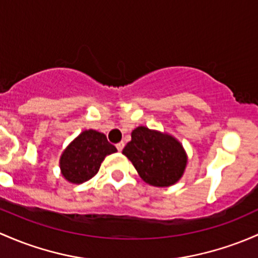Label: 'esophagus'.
I'll return each mask as SVG.
<instances>
[{
	"instance_id": "esophagus-1",
	"label": "esophagus",
	"mask_w": 258,
	"mask_h": 258,
	"mask_svg": "<svg viewBox=\"0 0 258 258\" xmlns=\"http://www.w3.org/2000/svg\"><path fill=\"white\" fill-rule=\"evenodd\" d=\"M123 147H124V143L123 142H118L117 145H116V148H117L118 152H121L122 150H123Z\"/></svg>"
}]
</instances>
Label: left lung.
<instances>
[{
	"label": "left lung",
	"mask_w": 258,
	"mask_h": 258,
	"mask_svg": "<svg viewBox=\"0 0 258 258\" xmlns=\"http://www.w3.org/2000/svg\"><path fill=\"white\" fill-rule=\"evenodd\" d=\"M122 153L132 162L140 177L153 186H170L183 175L185 151L177 138L145 126L135 128Z\"/></svg>",
	"instance_id": "1"
}]
</instances>
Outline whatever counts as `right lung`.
<instances>
[{
  "label": "right lung",
  "mask_w": 258,
  "mask_h": 258,
  "mask_svg": "<svg viewBox=\"0 0 258 258\" xmlns=\"http://www.w3.org/2000/svg\"><path fill=\"white\" fill-rule=\"evenodd\" d=\"M117 152L106 136L95 130H86L65 148L61 153V175L68 181L81 184L99 172L105 157Z\"/></svg>",
  "instance_id": "1"
}]
</instances>
